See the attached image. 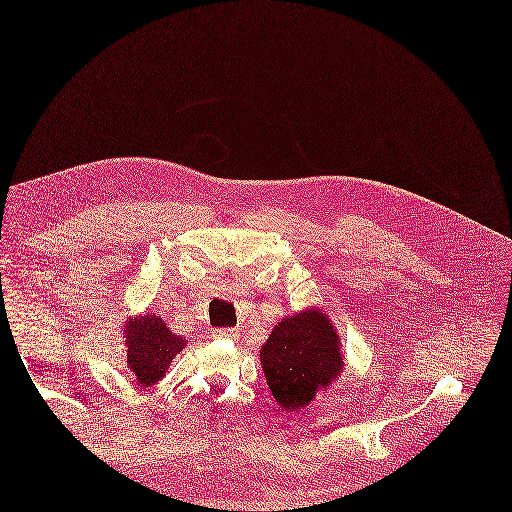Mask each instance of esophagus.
<instances>
[{
    "mask_svg": "<svg viewBox=\"0 0 512 512\" xmlns=\"http://www.w3.org/2000/svg\"><path fill=\"white\" fill-rule=\"evenodd\" d=\"M239 335V331L235 327H225V329H216L214 337H223V339H235Z\"/></svg>",
    "mask_w": 512,
    "mask_h": 512,
    "instance_id": "1",
    "label": "esophagus"
}]
</instances>
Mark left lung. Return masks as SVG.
Masks as SVG:
<instances>
[{
	"label": "left lung",
	"mask_w": 512,
	"mask_h": 512,
	"mask_svg": "<svg viewBox=\"0 0 512 512\" xmlns=\"http://www.w3.org/2000/svg\"><path fill=\"white\" fill-rule=\"evenodd\" d=\"M260 360L275 400L287 410L306 406L344 369L337 333L316 310L283 319L262 346Z\"/></svg>",
	"instance_id": "obj_1"
}]
</instances>
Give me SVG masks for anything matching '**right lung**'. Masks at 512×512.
Returning <instances> with one entry per match:
<instances>
[{"label": "right lung", "instance_id": "1", "mask_svg": "<svg viewBox=\"0 0 512 512\" xmlns=\"http://www.w3.org/2000/svg\"><path fill=\"white\" fill-rule=\"evenodd\" d=\"M127 362L139 383L152 385L164 377L168 364L181 352L183 337L170 333L156 314H145L127 327Z\"/></svg>", "mask_w": 512, "mask_h": 512}]
</instances>
